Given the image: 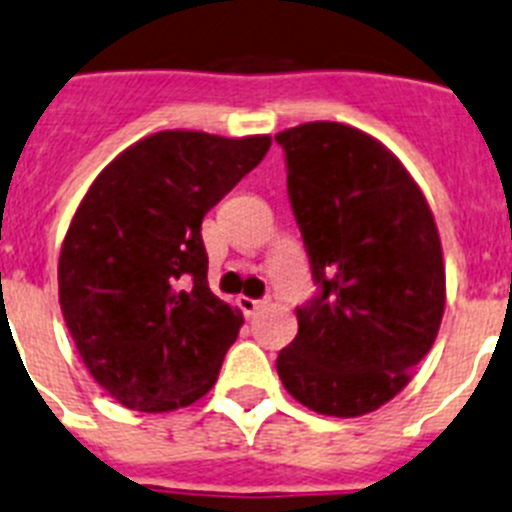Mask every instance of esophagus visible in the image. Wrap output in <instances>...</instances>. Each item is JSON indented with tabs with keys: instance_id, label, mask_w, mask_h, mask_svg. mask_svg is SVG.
I'll return each instance as SVG.
<instances>
[{
	"instance_id": "esophagus-1",
	"label": "esophagus",
	"mask_w": 512,
	"mask_h": 512,
	"mask_svg": "<svg viewBox=\"0 0 512 512\" xmlns=\"http://www.w3.org/2000/svg\"><path fill=\"white\" fill-rule=\"evenodd\" d=\"M262 306H265V301L250 299V296H239V309H242L244 314H247V317H255V314L262 309Z\"/></svg>"
}]
</instances>
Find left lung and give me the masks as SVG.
I'll list each match as a JSON object with an SVG mask.
<instances>
[{
  "mask_svg": "<svg viewBox=\"0 0 512 512\" xmlns=\"http://www.w3.org/2000/svg\"><path fill=\"white\" fill-rule=\"evenodd\" d=\"M317 296L278 353L296 402L330 417L379 410L410 384L446 306L438 226L412 175L381 141L314 121L275 136Z\"/></svg>",
  "mask_w": 512,
  "mask_h": 512,
  "instance_id": "1",
  "label": "left lung"
}]
</instances>
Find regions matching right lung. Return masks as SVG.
<instances>
[{
	"label": "right lung",
	"instance_id": "1",
	"mask_svg": "<svg viewBox=\"0 0 512 512\" xmlns=\"http://www.w3.org/2000/svg\"><path fill=\"white\" fill-rule=\"evenodd\" d=\"M268 149L270 136L151 133L79 203L59 304L92 379L128 410H180L219 379L244 319L208 288L201 224Z\"/></svg>",
	"mask_w": 512,
	"mask_h": 512
}]
</instances>
